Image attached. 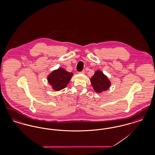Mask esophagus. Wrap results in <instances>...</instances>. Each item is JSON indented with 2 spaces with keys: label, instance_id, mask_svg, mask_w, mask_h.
<instances>
[{
  "label": "esophagus",
  "instance_id": "1",
  "mask_svg": "<svg viewBox=\"0 0 155 155\" xmlns=\"http://www.w3.org/2000/svg\"><path fill=\"white\" fill-rule=\"evenodd\" d=\"M80 74H84L85 73V71L84 70H82L81 72H79Z\"/></svg>",
  "mask_w": 155,
  "mask_h": 155
}]
</instances>
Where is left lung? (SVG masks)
Wrapping results in <instances>:
<instances>
[{"label":"left lung","mask_w":155,"mask_h":155,"mask_svg":"<svg viewBox=\"0 0 155 155\" xmlns=\"http://www.w3.org/2000/svg\"><path fill=\"white\" fill-rule=\"evenodd\" d=\"M91 83L97 93L106 91L110 87L111 82L107 77L100 70H97L91 78Z\"/></svg>","instance_id":"left-lung-1"}]
</instances>
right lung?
<instances>
[{"label":"right lung","instance_id":"right-lung-1","mask_svg":"<svg viewBox=\"0 0 155 155\" xmlns=\"http://www.w3.org/2000/svg\"><path fill=\"white\" fill-rule=\"evenodd\" d=\"M73 75L72 73L67 71L63 68H59L49 74L47 80L53 90L59 91L66 87Z\"/></svg>","mask_w":155,"mask_h":155}]
</instances>
